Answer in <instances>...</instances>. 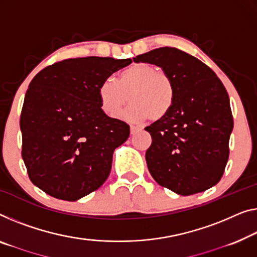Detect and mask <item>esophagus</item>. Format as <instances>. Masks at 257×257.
<instances>
[{
  "instance_id": "esophagus-1",
  "label": "esophagus",
  "mask_w": 257,
  "mask_h": 257,
  "mask_svg": "<svg viewBox=\"0 0 257 257\" xmlns=\"http://www.w3.org/2000/svg\"><path fill=\"white\" fill-rule=\"evenodd\" d=\"M140 129H141V128H140V127H137V125H134V124H132V125H130V134H132V135H134V134L139 132Z\"/></svg>"
}]
</instances>
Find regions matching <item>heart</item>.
<instances>
[{
    "mask_svg": "<svg viewBox=\"0 0 257 257\" xmlns=\"http://www.w3.org/2000/svg\"><path fill=\"white\" fill-rule=\"evenodd\" d=\"M98 98L101 109L112 117H116L130 100L133 104L123 113V117L134 122L149 117L158 121L173 107L175 87L166 72L159 71L153 64L139 62L123 69L117 80H102L98 86Z\"/></svg>",
    "mask_w": 257,
    "mask_h": 257,
    "instance_id": "heart-1",
    "label": "heart"
}]
</instances>
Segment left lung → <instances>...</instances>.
Listing matches in <instances>:
<instances>
[{"instance_id": "1", "label": "left lung", "mask_w": 257, "mask_h": 257, "mask_svg": "<svg viewBox=\"0 0 257 257\" xmlns=\"http://www.w3.org/2000/svg\"><path fill=\"white\" fill-rule=\"evenodd\" d=\"M156 64L174 83V105L145 128L152 143L148 168L160 186L182 196L217 185L226 166L233 116L228 94L213 70L174 47L156 48L134 57Z\"/></svg>"}]
</instances>
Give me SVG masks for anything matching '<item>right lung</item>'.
Returning a JSON list of instances; mask_svg holds the SVG:
<instances>
[{"label": "right lung", "instance_id": "1", "mask_svg": "<svg viewBox=\"0 0 257 257\" xmlns=\"http://www.w3.org/2000/svg\"><path fill=\"white\" fill-rule=\"evenodd\" d=\"M132 59L87 56L46 67L31 80L21 114L22 157L33 185L64 201L98 189L113 152L128 140L125 122L101 109L98 86Z\"/></svg>", "mask_w": 257, "mask_h": 257}]
</instances>
